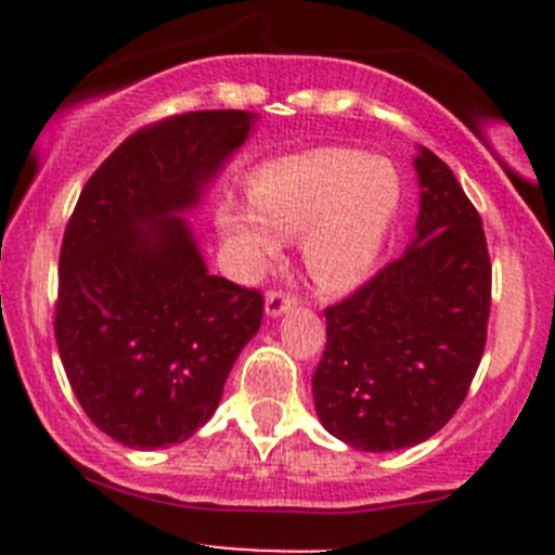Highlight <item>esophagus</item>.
Instances as JSON below:
<instances>
[{"instance_id":"1","label":"esophagus","mask_w":555,"mask_h":555,"mask_svg":"<svg viewBox=\"0 0 555 555\" xmlns=\"http://www.w3.org/2000/svg\"><path fill=\"white\" fill-rule=\"evenodd\" d=\"M295 306V295L284 293V289H273L266 298V313L268 317H282L284 311H289Z\"/></svg>"}]
</instances>
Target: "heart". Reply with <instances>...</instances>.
<instances>
[{"instance_id": "b5f03b06", "label": "heart", "mask_w": 555, "mask_h": 555, "mask_svg": "<svg viewBox=\"0 0 555 555\" xmlns=\"http://www.w3.org/2000/svg\"><path fill=\"white\" fill-rule=\"evenodd\" d=\"M400 198V177L389 160L365 150L327 147L257 171L255 209L228 204L220 225L255 262L279 255L274 232L304 238V262L313 282L324 289H349L376 266Z\"/></svg>"}]
</instances>
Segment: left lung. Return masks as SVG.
Here are the masks:
<instances>
[{
	"instance_id": "8db88e82",
	"label": "left lung",
	"mask_w": 555,
	"mask_h": 555,
	"mask_svg": "<svg viewBox=\"0 0 555 555\" xmlns=\"http://www.w3.org/2000/svg\"><path fill=\"white\" fill-rule=\"evenodd\" d=\"M416 238L371 282L327 306L313 405L360 451L424 443L467 397L486 346L491 260L483 222L433 150L416 155Z\"/></svg>"
}]
</instances>
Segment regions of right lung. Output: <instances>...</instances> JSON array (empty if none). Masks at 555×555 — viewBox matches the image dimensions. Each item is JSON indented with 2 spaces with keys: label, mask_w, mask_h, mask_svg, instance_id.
Returning a JSON list of instances; mask_svg holds the SVG:
<instances>
[{
  "label": "right lung",
  "mask_w": 555,
  "mask_h": 555,
  "mask_svg": "<svg viewBox=\"0 0 555 555\" xmlns=\"http://www.w3.org/2000/svg\"><path fill=\"white\" fill-rule=\"evenodd\" d=\"M201 109L139 128L93 171L59 257L55 344L82 411L128 449L182 443L217 411L262 295L211 276L179 211L251 131Z\"/></svg>",
  "instance_id": "1"
}]
</instances>
